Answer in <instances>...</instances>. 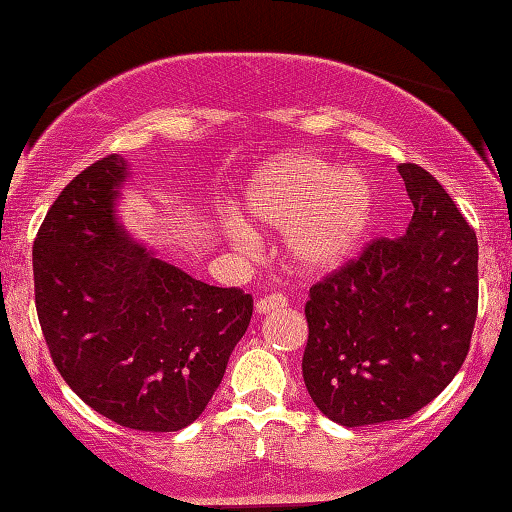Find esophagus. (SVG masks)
<instances>
[{
  "label": "esophagus",
  "instance_id": "obj_1",
  "mask_svg": "<svg viewBox=\"0 0 512 512\" xmlns=\"http://www.w3.org/2000/svg\"><path fill=\"white\" fill-rule=\"evenodd\" d=\"M287 296H282V293H271V296H264L257 300V314H268V311H275V309H282L287 307Z\"/></svg>",
  "mask_w": 512,
  "mask_h": 512
}]
</instances>
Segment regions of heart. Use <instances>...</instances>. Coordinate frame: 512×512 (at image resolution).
I'll return each mask as SVG.
<instances>
[{"label":"heart","mask_w":512,"mask_h":512,"mask_svg":"<svg viewBox=\"0 0 512 512\" xmlns=\"http://www.w3.org/2000/svg\"><path fill=\"white\" fill-rule=\"evenodd\" d=\"M248 216L262 228L284 230V255L296 271L327 275L357 253L370 228V192L316 155H287L259 169L246 189ZM250 241L248 225L230 223Z\"/></svg>","instance_id":"heart-1"}]
</instances>
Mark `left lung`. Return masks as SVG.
<instances>
[{"instance_id":"1","label":"left lung","mask_w":512,"mask_h":512,"mask_svg":"<svg viewBox=\"0 0 512 512\" xmlns=\"http://www.w3.org/2000/svg\"><path fill=\"white\" fill-rule=\"evenodd\" d=\"M413 203L400 239H375L309 289L302 377L329 420H404L461 370L479 307V244L443 185L397 167Z\"/></svg>"}]
</instances>
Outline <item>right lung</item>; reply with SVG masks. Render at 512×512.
I'll return each instance as SVG.
<instances>
[{
    "label": "right lung",
    "instance_id": "right-lung-1",
    "mask_svg": "<svg viewBox=\"0 0 512 512\" xmlns=\"http://www.w3.org/2000/svg\"><path fill=\"white\" fill-rule=\"evenodd\" d=\"M126 178V160L106 155L49 207L33 241L38 320L85 404L126 429L178 431L219 388L253 296L135 244L115 214Z\"/></svg>",
    "mask_w": 512,
    "mask_h": 512
}]
</instances>
